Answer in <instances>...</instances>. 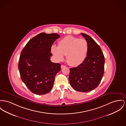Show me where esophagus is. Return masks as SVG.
I'll return each instance as SVG.
<instances>
[{"mask_svg":"<svg viewBox=\"0 0 126 126\" xmlns=\"http://www.w3.org/2000/svg\"><path fill=\"white\" fill-rule=\"evenodd\" d=\"M61 67V68H62V69H63V68H64V67H65L66 66H65V65H62Z\"/></svg>","mask_w":126,"mask_h":126,"instance_id":"esophagus-1","label":"esophagus"}]
</instances>
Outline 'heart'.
Returning <instances> with one entry per match:
<instances>
[{"mask_svg": "<svg viewBox=\"0 0 126 126\" xmlns=\"http://www.w3.org/2000/svg\"><path fill=\"white\" fill-rule=\"evenodd\" d=\"M88 49V43L85 39L67 36L59 41L58 47L52 45L51 51L58 61H63L64 55H66L68 63L72 66H77L84 62Z\"/></svg>", "mask_w": 126, "mask_h": 126, "instance_id": "heart-1", "label": "heart"}]
</instances>
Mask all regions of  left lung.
<instances>
[{
    "label": "left lung",
    "mask_w": 126,
    "mask_h": 126,
    "mask_svg": "<svg viewBox=\"0 0 126 126\" xmlns=\"http://www.w3.org/2000/svg\"><path fill=\"white\" fill-rule=\"evenodd\" d=\"M81 34L88 43V49L84 62L70 69L69 81L76 91L88 92L96 88L104 75L105 58L100 46L89 35Z\"/></svg>",
    "instance_id": "8db88e82"
}]
</instances>
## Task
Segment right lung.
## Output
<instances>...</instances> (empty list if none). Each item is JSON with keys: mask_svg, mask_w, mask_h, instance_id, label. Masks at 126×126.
<instances>
[{"mask_svg": "<svg viewBox=\"0 0 126 126\" xmlns=\"http://www.w3.org/2000/svg\"><path fill=\"white\" fill-rule=\"evenodd\" d=\"M60 38L57 33L42 32L31 39L21 52L18 70L22 81L36 94H44L51 90L61 64L51 62L53 42Z\"/></svg>", "mask_w": 126, "mask_h": 126, "instance_id": "1", "label": "right lung"}]
</instances>
